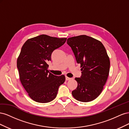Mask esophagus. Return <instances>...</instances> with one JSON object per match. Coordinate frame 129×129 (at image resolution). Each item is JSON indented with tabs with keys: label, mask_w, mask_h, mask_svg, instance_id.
Segmentation results:
<instances>
[{
	"label": "esophagus",
	"mask_w": 129,
	"mask_h": 129,
	"mask_svg": "<svg viewBox=\"0 0 129 129\" xmlns=\"http://www.w3.org/2000/svg\"><path fill=\"white\" fill-rule=\"evenodd\" d=\"M71 78H69V77H67V76H66V81H68V80H71Z\"/></svg>",
	"instance_id": "1"
}]
</instances>
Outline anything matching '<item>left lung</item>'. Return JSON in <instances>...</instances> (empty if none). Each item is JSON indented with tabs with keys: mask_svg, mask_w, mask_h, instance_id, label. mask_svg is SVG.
I'll use <instances>...</instances> for the list:
<instances>
[{
	"mask_svg": "<svg viewBox=\"0 0 129 129\" xmlns=\"http://www.w3.org/2000/svg\"><path fill=\"white\" fill-rule=\"evenodd\" d=\"M81 64L80 77H76L77 87L72 92L83 102L96 99L102 92L110 71V60L101 41L85 35L69 38L67 41Z\"/></svg>",
	"mask_w": 129,
	"mask_h": 129,
	"instance_id": "1",
	"label": "left lung"
}]
</instances>
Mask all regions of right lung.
<instances>
[{
    "label": "right lung",
    "mask_w": 129,
    "mask_h": 129,
    "mask_svg": "<svg viewBox=\"0 0 129 129\" xmlns=\"http://www.w3.org/2000/svg\"><path fill=\"white\" fill-rule=\"evenodd\" d=\"M67 38L42 34L27 40L17 59L21 83L29 96L39 103H48L57 95L65 81L63 75L56 76L49 72L47 64L54 50L63 45Z\"/></svg>",
    "instance_id": "add662e5"
}]
</instances>
